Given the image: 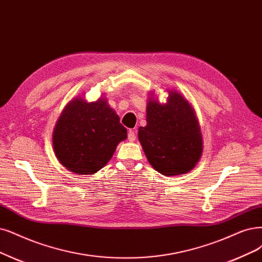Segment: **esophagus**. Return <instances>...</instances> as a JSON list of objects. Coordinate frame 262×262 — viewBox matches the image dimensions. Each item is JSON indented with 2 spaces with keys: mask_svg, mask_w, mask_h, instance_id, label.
I'll return each mask as SVG.
<instances>
[{
  "mask_svg": "<svg viewBox=\"0 0 262 262\" xmlns=\"http://www.w3.org/2000/svg\"><path fill=\"white\" fill-rule=\"evenodd\" d=\"M128 140L130 142H134L135 140H136V132L132 130V129L128 132Z\"/></svg>",
  "mask_w": 262,
  "mask_h": 262,
  "instance_id": "esophagus-1",
  "label": "esophagus"
}]
</instances>
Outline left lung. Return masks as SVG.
I'll return each mask as SVG.
<instances>
[{"mask_svg":"<svg viewBox=\"0 0 262 262\" xmlns=\"http://www.w3.org/2000/svg\"><path fill=\"white\" fill-rule=\"evenodd\" d=\"M147 125L138 139L151 166L164 176H177L195 167L203 152L199 120L191 103L179 92L168 91L165 103L149 94Z\"/></svg>","mask_w":262,"mask_h":262,"instance_id":"1","label":"left lung"}]
</instances>
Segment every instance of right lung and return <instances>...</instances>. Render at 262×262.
<instances>
[{
	"label": "right lung",
	"instance_id": "add662e5",
	"mask_svg": "<svg viewBox=\"0 0 262 262\" xmlns=\"http://www.w3.org/2000/svg\"><path fill=\"white\" fill-rule=\"evenodd\" d=\"M127 129L108 100L89 102L77 96L67 103L53 132L57 160L76 175H93L108 163Z\"/></svg>",
	"mask_w": 262,
	"mask_h": 262
}]
</instances>
